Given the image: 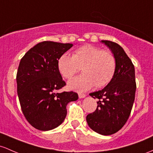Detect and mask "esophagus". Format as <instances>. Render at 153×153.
I'll return each mask as SVG.
<instances>
[{
  "label": "esophagus",
  "mask_w": 153,
  "mask_h": 153,
  "mask_svg": "<svg viewBox=\"0 0 153 153\" xmlns=\"http://www.w3.org/2000/svg\"><path fill=\"white\" fill-rule=\"evenodd\" d=\"M78 97H79L80 99H83L84 98V97H85V94H78Z\"/></svg>",
  "instance_id": "obj_1"
}]
</instances>
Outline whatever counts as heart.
<instances>
[{"mask_svg":"<svg viewBox=\"0 0 153 153\" xmlns=\"http://www.w3.org/2000/svg\"><path fill=\"white\" fill-rule=\"evenodd\" d=\"M80 67L83 74L69 81L70 89L84 91L94 85L97 88L105 86L113 78L116 60L111 52L91 44L75 49L73 56L65 53L58 59L59 72L66 79L73 78Z\"/></svg>","mask_w":153,"mask_h":153,"instance_id":"1","label":"heart"}]
</instances>
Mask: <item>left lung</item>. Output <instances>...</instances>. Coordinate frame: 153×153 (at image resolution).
<instances>
[{
	"label": "left lung",
	"mask_w": 153,
	"mask_h": 153,
	"mask_svg": "<svg viewBox=\"0 0 153 153\" xmlns=\"http://www.w3.org/2000/svg\"><path fill=\"white\" fill-rule=\"evenodd\" d=\"M111 50L116 70L111 81L103 89L89 94L98 99L97 107L86 116L88 126L102 135H111L126 123L131 114L137 88L135 70L131 60L120 45L110 41H102Z\"/></svg>",
	"instance_id": "1"
}]
</instances>
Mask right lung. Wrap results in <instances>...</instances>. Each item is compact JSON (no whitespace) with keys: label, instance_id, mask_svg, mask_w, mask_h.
I'll return each mask as SVG.
<instances>
[{"label":"right lung","instance_id":"add662e5","mask_svg":"<svg viewBox=\"0 0 153 153\" xmlns=\"http://www.w3.org/2000/svg\"><path fill=\"white\" fill-rule=\"evenodd\" d=\"M71 43L43 41L22 58L16 74L17 94L25 118L34 128L49 131L62 123L67 105L76 101L73 91L56 93L66 85L57 68L58 59Z\"/></svg>","mask_w":153,"mask_h":153}]
</instances>
